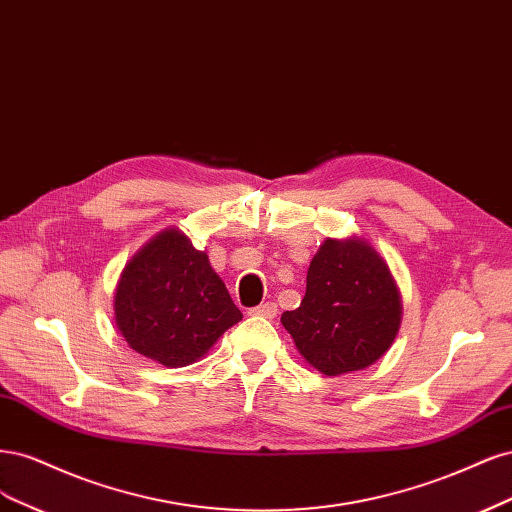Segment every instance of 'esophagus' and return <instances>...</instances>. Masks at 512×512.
<instances>
[{
  "label": "esophagus",
  "mask_w": 512,
  "mask_h": 512,
  "mask_svg": "<svg viewBox=\"0 0 512 512\" xmlns=\"http://www.w3.org/2000/svg\"><path fill=\"white\" fill-rule=\"evenodd\" d=\"M276 312H278V306L274 302H266V304H259V306L251 308V315L263 317V319H274Z\"/></svg>",
  "instance_id": "obj_1"
}]
</instances>
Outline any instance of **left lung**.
I'll list each match as a JSON object with an SVG mask.
<instances>
[{
	"label": "left lung",
	"mask_w": 512,
	"mask_h": 512,
	"mask_svg": "<svg viewBox=\"0 0 512 512\" xmlns=\"http://www.w3.org/2000/svg\"><path fill=\"white\" fill-rule=\"evenodd\" d=\"M402 321V300L387 261L364 238H327L312 257L306 295L280 323L321 374L364 370L381 359Z\"/></svg>",
	"instance_id": "left-lung-1"
}]
</instances>
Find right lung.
<instances>
[{"label": "right lung", "mask_w": 512, "mask_h": 512, "mask_svg": "<svg viewBox=\"0 0 512 512\" xmlns=\"http://www.w3.org/2000/svg\"><path fill=\"white\" fill-rule=\"evenodd\" d=\"M242 319L208 255L178 227L129 259L114 293V321L136 353L166 368L204 357Z\"/></svg>", "instance_id": "right-lung-1"}]
</instances>
